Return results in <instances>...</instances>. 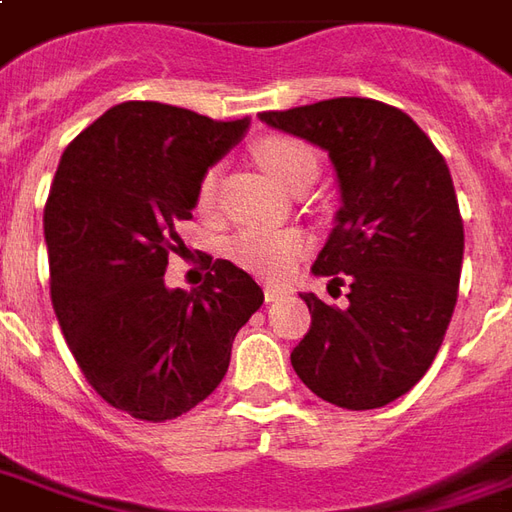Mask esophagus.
<instances>
[{
    "mask_svg": "<svg viewBox=\"0 0 512 512\" xmlns=\"http://www.w3.org/2000/svg\"><path fill=\"white\" fill-rule=\"evenodd\" d=\"M290 293L287 287H279V284H264V301H279Z\"/></svg>",
    "mask_w": 512,
    "mask_h": 512,
    "instance_id": "1",
    "label": "esophagus"
}]
</instances>
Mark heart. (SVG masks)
Wrapping results in <instances>:
<instances>
[{
    "instance_id": "obj_1",
    "label": "heart",
    "mask_w": 512,
    "mask_h": 512,
    "mask_svg": "<svg viewBox=\"0 0 512 512\" xmlns=\"http://www.w3.org/2000/svg\"><path fill=\"white\" fill-rule=\"evenodd\" d=\"M256 157L281 185L296 183L301 174L318 171V157L304 140L290 135H264L256 143ZM219 168L211 166L200 177L197 185V205L202 211L214 208ZM310 239L298 228H245L231 239L233 262L242 264L250 273H259L267 279H281L293 270V264L307 253Z\"/></svg>"
}]
</instances>
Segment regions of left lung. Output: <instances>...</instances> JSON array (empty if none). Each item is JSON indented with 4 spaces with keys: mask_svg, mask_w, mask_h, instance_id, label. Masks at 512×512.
Segmentation results:
<instances>
[{
    "mask_svg": "<svg viewBox=\"0 0 512 512\" xmlns=\"http://www.w3.org/2000/svg\"><path fill=\"white\" fill-rule=\"evenodd\" d=\"M262 120L327 149L344 197L312 270L349 284V301L301 296L312 324L290 352L293 369L332 406H386L428 372L454 315L465 231L448 163L403 109L372 98Z\"/></svg>",
    "mask_w": 512,
    "mask_h": 512,
    "instance_id": "obj_1",
    "label": "left lung"
}]
</instances>
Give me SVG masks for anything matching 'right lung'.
I'll list each match as a JSON object with an SVG mask.
<instances>
[{"instance_id": "1", "label": "right lung", "mask_w": 512, "mask_h": 512, "mask_svg": "<svg viewBox=\"0 0 512 512\" xmlns=\"http://www.w3.org/2000/svg\"><path fill=\"white\" fill-rule=\"evenodd\" d=\"M248 120L126 101L61 154L44 205L50 298L72 358L112 408L166 423L222 383L236 332L264 293L228 259L200 290H168V253L197 205L200 177Z\"/></svg>"}]
</instances>
